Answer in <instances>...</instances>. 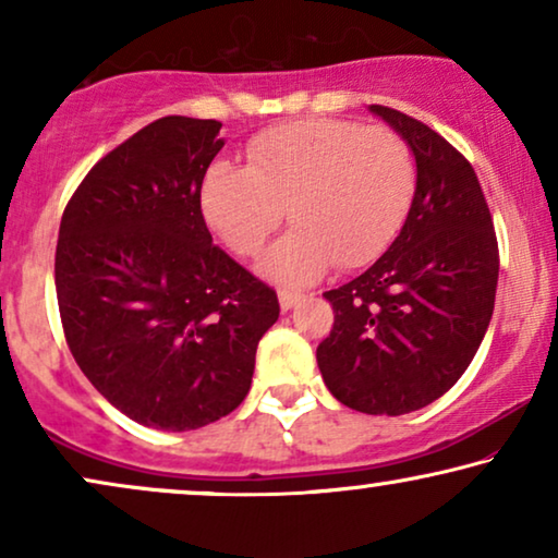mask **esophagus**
Wrapping results in <instances>:
<instances>
[{
	"label": "esophagus",
	"instance_id": "esophagus-1",
	"mask_svg": "<svg viewBox=\"0 0 558 558\" xmlns=\"http://www.w3.org/2000/svg\"><path fill=\"white\" fill-rule=\"evenodd\" d=\"M300 300H302V292H294V289H279V304L284 312L292 310Z\"/></svg>",
	"mask_w": 558,
	"mask_h": 558
}]
</instances>
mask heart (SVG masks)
Masks as SVG:
<instances>
[{
    "label": "heart",
    "mask_w": 558,
    "mask_h": 558,
    "mask_svg": "<svg viewBox=\"0 0 558 558\" xmlns=\"http://www.w3.org/2000/svg\"><path fill=\"white\" fill-rule=\"evenodd\" d=\"M246 167L213 162L201 203L233 254L256 256L287 216L296 226L262 262L284 284H307L338 262L357 269L399 235L416 190L409 144L393 129L302 119L254 136Z\"/></svg>",
    "instance_id": "b5f03b06"
}]
</instances>
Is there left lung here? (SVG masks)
I'll return each instance as SVG.
<instances>
[{"instance_id":"1","label":"left lung","mask_w":558,"mask_h":558,"mask_svg":"<svg viewBox=\"0 0 558 558\" xmlns=\"http://www.w3.org/2000/svg\"><path fill=\"white\" fill-rule=\"evenodd\" d=\"M416 157L407 223L384 256L325 292L335 323L317 345L325 386L363 414L401 416L452 388L485 338L498 239L472 165L409 113L371 106Z\"/></svg>"}]
</instances>
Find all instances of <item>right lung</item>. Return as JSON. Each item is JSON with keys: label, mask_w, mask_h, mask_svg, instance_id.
I'll return each instance as SVG.
<instances>
[{"label": "right lung", "mask_w": 558, "mask_h": 558, "mask_svg": "<svg viewBox=\"0 0 558 558\" xmlns=\"http://www.w3.org/2000/svg\"><path fill=\"white\" fill-rule=\"evenodd\" d=\"M220 121L162 117L98 159L60 220L65 342L106 401L151 429L218 422L246 399L277 292L213 243L201 208Z\"/></svg>", "instance_id": "1"}]
</instances>
